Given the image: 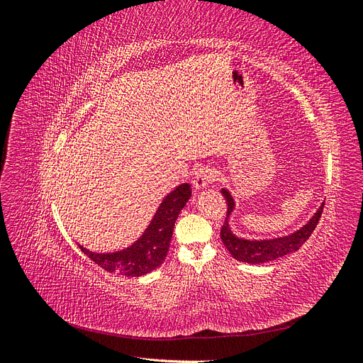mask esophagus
Returning a JSON list of instances; mask_svg holds the SVG:
<instances>
[{"label": "esophagus", "instance_id": "obj_1", "mask_svg": "<svg viewBox=\"0 0 363 363\" xmlns=\"http://www.w3.org/2000/svg\"><path fill=\"white\" fill-rule=\"evenodd\" d=\"M216 177L215 169L211 167H201L195 171L194 179H192V184L196 191H203L206 189L208 184H211Z\"/></svg>", "mask_w": 363, "mask_h": 363}]
</instances>
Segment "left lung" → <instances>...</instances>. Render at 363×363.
Returning <instances> with one entry per match:
<instances>
[{
    "label": "left lung",
    "mask_w": 363,
    "mask_h": 363,
    "mask_svg": "<svg viewBox=\"0 0 363 363\" xmlns=\"http://www.w3.org/2000/svg\"><path fill=\"white\" fill-rule=\"evenodd\" d=\"M221 192L227 201V216L221 228L223 244L236 260L252 263V265H256V263H267L271 260H276L279 257H283L289 255V252L298 250L313 233L315 227L318 225V223H320V218L324 208V203H323L320 208L316 211V213L312 216L311 221L289 236L276 238V239H263V240H248V239L235 236L232 230H230L228 218L235 211V200L232 194H230L227 189H223Z\"/></svg>",
    "instance_id": "left-lung-1"
}]
</instances>
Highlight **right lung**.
<instances>
[{
	"mask_svg": "<svg viewBox=\"0 0 363 363\" xmlns=\"http://www.w3.org/2000/svg\"><path fill=\"white\" fill-rule=\"evenodd\" d=\"M191 184L183 183L164 196L148 228L136 242L116 252H92L80 247L84 255L108 272L125 277L145 276L162 265L169 250L172 230L182 208L191 199Z\"/></svg>",
	"mask_w": 363,
	"mask_h": 363,
	"instance_id": "obj_1",
	"label": "right lung"
}]
</instances>
